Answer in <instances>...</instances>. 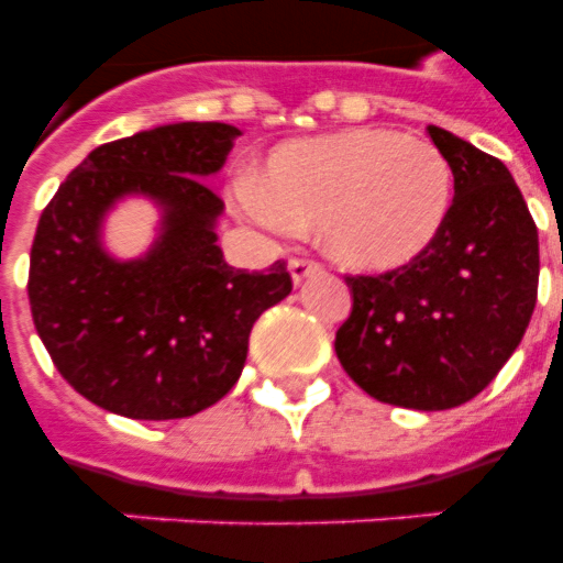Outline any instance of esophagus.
Segmentation results:
<instances>
[{"label": "esophagus", "mask_w": 563, "mask_h": 563, "mask_svg": "<svg viewBox=\"0 0 563 563\" xmlns=\"http://www.w3.org/2000/svg\"><path fill=\"white\" fill-rule=\"evenodd\" d=\"M289 272H291V280L303 283L307 277H312V274L324 272V265L318 263V260H312V256H291Z\"/></svg>", "instance_id": "34e87169"}]
</instances>
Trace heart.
Listing matches in <instances>:
<instances>
[{
  "label": "heart",
  "mask_w": 563,
  "mask_h": 563,
  "mask_svg": "<svg viewBox=\"0 0 563 563\" xmlns=\"http://www.w3.org/2000/svg\"><path fill=\"white\" fill-rule=\"evenodd\" d=\"M453 172L435 145L394 131H344L277 148L263 195L268 224L321 221L327 251L360 268H397L441 233Z\"/></svg>",
  "instance_id": "1"
}]
</instances>
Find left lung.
<instances>
[{"mask_svg": "<svg viewBox=\"0 0 563 563\" xmlns=\"http://www.w3.org/2000/svg\"><path fill=\"white\" fill-rule=\"evenodd\" d=\"M453 172L441 233L406 265L347 274L335 356L379 402L441 411L473 400L523 339L538 300V228L506 163L429 125Z\"/></svg>", "mask_w": 563, "mask_h": 563, "instance_id": "8db88e82", "label": "left lung"}]
</instances>
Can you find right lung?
Segmentation results:
<instances>
[{
	"instance_id": "1",
	"label": "right lung",
	"mask_w": 563,
	"mask_h": 563,
	"mask_svg": "<svg viewBox=\"0 0 563 563\" xmlns=\"http://www.w3.org/2000/svg\"><path fill=\"white\" fill-rule=\"evenodd\" d=\"M236 136L224 122H180L99 145L40 216L31 318L60 376L101 409L172 420L212 406L245 368L256 318L291 291L283 260L242 272L216 245L224 203L203 178ZM131 191L162 203L164 236L143 261L117 264L98 224Z\"/></svg>"
}]
</instances>
